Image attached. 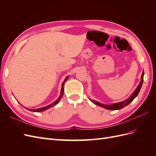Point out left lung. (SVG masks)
I'll return each instance as SVG.
<instances>
[{
    "label": "left lung",
    "instance_id": "obj_1",
    "mask_svg": "<svg viewBox=\"0 0 156 156\" xmlns=\"http://www.w3.org/2000/svg\"><path fill=\"white\" fill-rule=\"evenodd\" d=\"M143 77H144V71L143 72L142 75H141V80H140V82L139 84V85L136 87V88L135 90V91L132 93L131 95L127 99V100H124V101H122L121 102L119 103H113V104L111 105H104V104H102L101 103H99L95 100H91V101L94 103V104L98 105L100 107H101L103 108H105V109H108V110H119V109H121V108H124V107L127 106V105H129V103L133 101L135 98H136L138 94L140 91V90L141 88V87L143 85Z\"/></svg>",
    "mask_w": 156,
    "mask_h": 156
}]
</instances>
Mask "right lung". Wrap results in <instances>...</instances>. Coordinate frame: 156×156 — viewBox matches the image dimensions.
<instances>
[{
    "instance_id": "1",
    "label": "right lung",
    "mask_w": 156,
    "mask_h": 156,
    "mask_svg": "<svg viewBox=\"0 0 156 156\" xmlns=\"http://www.w3.org/2000/svg\"><path fill=\"white\" fill-rule=\"evenodd\" d=\"M68 76H67L66 77L65 80L64 81V82H63V83H62V88H61L60 95L59 98H58L57 99V100H56L55 101H54L53 103H52L51 104H50V105H48V106H45V107H41V108H36V109H29V108H26L27 109L29 110V111H32V112H41V111H44L48 109V108H51V107H53V106H55V105L57 104V103L60 101V100H61V98H62V96H63V93H64V87H63V86H64L65 81H66V80L68 79Z\"/></svg>"
}]
</instances>
